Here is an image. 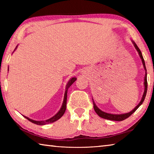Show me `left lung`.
<instances>
[{
    "label": "left lung",
    "instance_id": "8db88e82",
    "mask_svg": "<svg viewBox=\"0 0 154 154\" xmlns=\"http://www.w3.org/2000/svg\"><path fill=\"white\" fill-rule=\"evenodd\" d=\"M132 43H133V45L134 46L135 49H137V51H138V54L140 56V59H141L142 63L143 65V67H144V69L145 71V77H144V92H143V96L141 98V100L139 102V103L138 104V105L135 106L134 109H132L131 111L128 112V113H122V114H112V113H106V112H104L102 110H100L97 106L96 105V104L94 103V101L93 100V105H94V111L96 113L98 114V116H100V118L106 119H109V120H112V121H118V122H120L122 120H124L125 119H126L130 117L131 115L135 112V111L139 107V106L142 105L143 101H144L145 96H146V94H147V70H146V67H145V60L143 59V57L142 55V53L139 48H138V46L137 45V44L134 42V41H132Z\"/></svg>",
    "mask_w": 154,
    "mask_h": 154
}]
</instances>
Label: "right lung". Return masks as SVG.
<instances>
[{"label": "right lung", "mask_w": 154, "mask_h": 154, "mask_svg": "<svg viewBox=\"0 0 154 154\" xmlns=\"http://www.w3.org/2000/svg\"><path fill=\"white\" fill-rule=\"evenodd\" d=\"M17 45L16 46V48H15V50L17 49ZM14 50V51H15ZM8 71H9V69H8ZM77 80V78L74 77H72L70 79V80L68 82L67 84L66 85V90H65V92H64V100H63V103H62V106L60 110L58 111V113H57L55 116H54L52 118H49L48 119H46V120H42V121H36V120H34V119H30L29 118H28V117L25 116H23L25 118H26L28 120H29L30 122H32L33 124H37V125H45V124H48L49 123H53V122H56L60 118H61V117L63 116L64 113H65V111H66V99H67V92H68V89L70 88V86L75 81Z\"/></svg>", "instance_id": "right-lung-1"}]
</instances>
